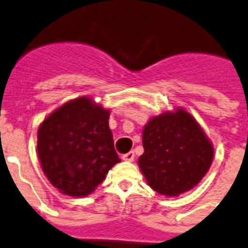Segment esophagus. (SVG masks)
Wrapping results in <instances>:
<instances>
[{"label": "esophagus", "mask_w": 248, "mask_h": 248, "mask_svg": "<svg viewBox=\"0 0 248 248\" xmlns=\"http://www.w3.org/2000/svg\"><path fill=\"white\" fill-rule=\"evenodd\" d=\"M123 159L126 160V161H133V160L135 159L134 151H129V153L124 154V155H123Z\"/></svg>", "instance_id": "esophagus-1"}]
</instances>
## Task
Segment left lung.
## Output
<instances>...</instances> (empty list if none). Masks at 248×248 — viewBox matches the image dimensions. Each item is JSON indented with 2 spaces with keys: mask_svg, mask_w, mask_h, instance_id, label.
Instances as JSON below:
<instances>
[{
  "mask_svg": "<svg viewBox=\"0 0 248 248\" xmlns=\"http://www.w3.org/2000/svg\"><path fill=\"white\" fill-rule=\"evenodd\" d=\"M139 168L149 186L166 196L191 190L210 169L214 148L198 122L183 109L149 120Z\"/></svg>",
  "mask_w": 248,
  "mask_h": 248,
  "instance_id": "1",
  "label": "left lung"
}]
</instances>
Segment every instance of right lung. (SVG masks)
<instances>
[{
    "instance_id": "obj_1",
    "label": "right lung",
    "mask_w": 248,
    "mask_h": 248,
    "mask_svg": "<svg viewBox=\"0 0 248 248\" xmlns=\"http://www.w3.org/2000/svg\"><path fill=\"white\" fill-rule=\"evenodd\" d=\"M109 111L87 97L63 104L41 124L37 151L48 180L69 196H85L120 163Z\"/></svg>"
}]
</instances>
